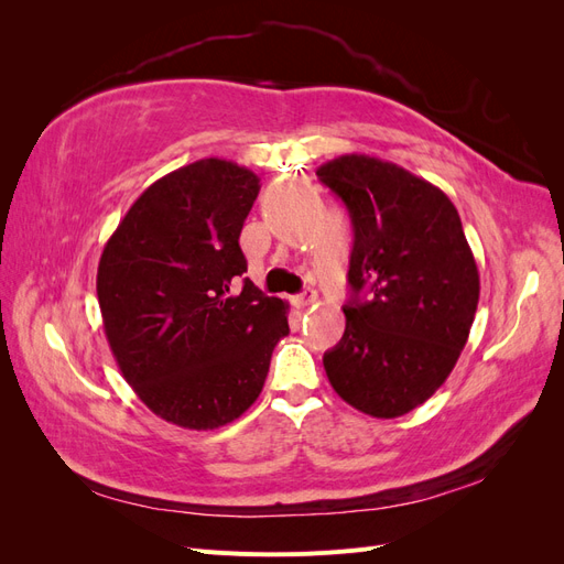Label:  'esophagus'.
Returning <instances> with one entry per match:
<instances>
[{"instance_id": "34e87169", "label": "esophagus", "mask_w": 564, "mask_h": 564, "mask_svg": "<svg viewBox=\"0 0 564 564\" xmlns=\"http://www.w3.org/2000/svg\"><path fill=\"white\" fill-rule=\"evenodd\" d=\"M317 301V292H315V289H303V292L299 294V296H294L292 299V303L296 305V308H308V305H313Z\"/></svg>"}]
</instances>
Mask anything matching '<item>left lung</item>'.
Segmentation results:
<instances>
[{"mask_svg": "<svg viewBox=\"0 0 564 564\" xmlns=\"http://www.w3.org/2000/svg\"><path fill=\"white\" fill-rule=\"evenodd\" d=\"M317 176L355 232L346 332L324 371L350 406L402 416L447 381L473 327L480 275L464 226L440 187L392 162L344 155Z\"/></svg>", "mask_w": 564, "mask_h": 564, "instance_id": "left-lung-1", "label": "left lung"}]
</instances>
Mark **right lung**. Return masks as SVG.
Wrapping results in <instances>:
<instances>
[{
    "instance_id": "right-lung-1",
    "label": "right lung",
    "mask_w": 564,
    "mask_h": 564,
    "mask_svg": "<svg viewBox=\"0 0 564 564\" xmlns=\"http://www.w3.org/2000/svg\"><path fill=\"white\" fill-rule=\"evenodd\" d=\"M259 176L199 160L131 204L100 253L96 292L115 360L150 412L191 431L242 416L289 334L282 299L245 280L240 232Z\"/></svg>"
}]
</instances>
